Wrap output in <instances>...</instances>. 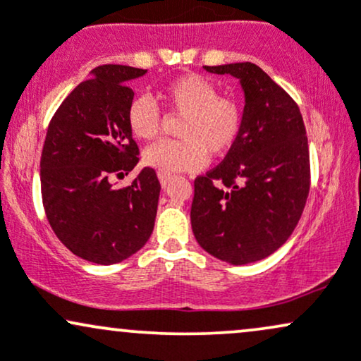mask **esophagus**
<instances>
[{
  "label": "esophagus",
  "mask_w": 361,
  "mask_h": 361,
  "mask_svg": "<svg viewBox=\"0 0 361 361\" xmlns=\"http://www.w3.org/2000/svg\"><path fill=\"white\" fill-rule=\"evenodd\" d=\"M157 176H159V181H161V185H163V186H168L169 181L173 180L171 175H164V173H159Z\"/></svg>",
  "instance_id": "esophagus-1"
}]
</instances>
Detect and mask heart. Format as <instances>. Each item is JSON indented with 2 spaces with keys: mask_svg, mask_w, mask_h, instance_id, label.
<instances>
[{
  "mask_svg": "<svg viewBox=\"0 0 361 361\" xmlns=\"http://www.w3.org/2000/svg\"><path fill=\"white\" fill-rule=\"evenodd\" d=\"M157 98L171 114L183 115L176 130L180 140H161L144 151V163L157 173L195 171L204 166L209 154H226L241 134L239 103L219 97L217 86L200 74L176 78ZM127 126L134 137L154 139L161 128L156 103L149 97H135L127 106Z\"/></svg>",
  "mask_w": 361,
  "mask_h": 361,
  "instance_id": "1",
  "label": "heart"
}]
</instances>
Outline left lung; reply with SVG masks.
I'll return each instance as SVG.
<instances>
[{
    "instance_id": "1",
    "label": "left lung",
    "mask_w": 361,
    "mask_h": 361,
    "mask_svg": "<svg viewBox=\"0 0 361 361\" xmlns=\"http://www.w3.org/2000/svg\"><path fill=\"white\" fill-rule=\"evenodd\" d=\"M204 68L238 78L246 103L234 146L219 166L195 180L192 229L215 258L255 263L287 241L307 202L304 120L287 91L252 62Z\"/></svg>"
}]
</instances>
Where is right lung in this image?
Returning a JSON list of instances; mask_svg holds the SVG:
<instances>
[{
	"label": "right lung",
	"mask_w": 361,
	"mask_h": 361,
	"mask_svg": "<svg viewBox=\"0 0 361 361\" xmlns=\"http://www.w3.org/2000/svg\"><path fill=\"white\" fill-rule=\"evenodd\" d=\"M146 69L105 64L68 94L49 123L40 157V188L47 221L80 258L114 264L137 252L154 229L161 185L144 168L132 185L115 188L139 163L127 126L134 100L128 81Z\"/></svg>",
	"instance_id": "add662e5"
}]
</instances>
